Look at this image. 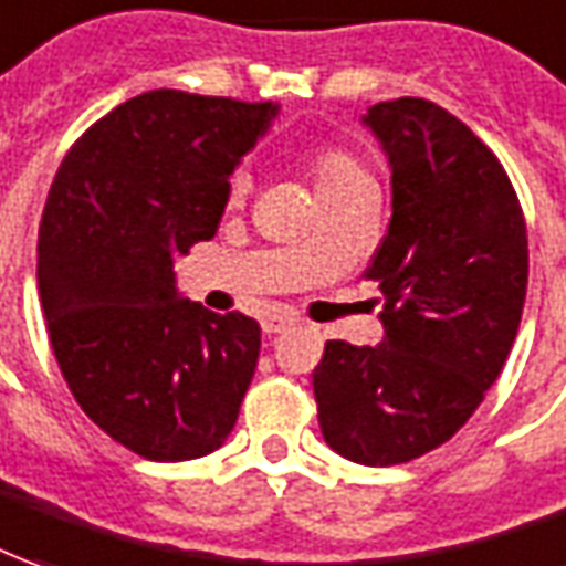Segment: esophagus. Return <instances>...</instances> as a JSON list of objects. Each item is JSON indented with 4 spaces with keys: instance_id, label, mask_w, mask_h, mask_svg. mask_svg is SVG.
I'll list each match as a JSON object with an SVG mask.
<instances>
[{
    "instance_id": "esophagus-1",
    "label": "esophagus",
    "mask_w": 566,
    "mask_h": 566,
    "mask_svg": "<svg viewBox=\"0 0 566 566\" xmlns=\"http://www.w3.org/2000/svg\"><path fill=\"white\" fill-rule=\"evenodd\" d=\"M292 326L290 317H268V321L261 323V329H264V335L271 338V335H280V333H286Z\"/></svg>"
}]
</instances>
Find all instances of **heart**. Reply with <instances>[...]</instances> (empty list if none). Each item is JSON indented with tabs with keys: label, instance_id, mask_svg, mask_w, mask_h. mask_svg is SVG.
Returning a JSON list of instances; mask_svg holds the SVG:
<instances>
[{
	"label": "heart",
	"instance_id": "b5f03b06",
	"mask_svg": "<svg viewBox=\"0 0 566 566\" xmlns=\"http://www.w3.org/2000/svg\"><path fill=\"white\" fill-rule=\"evenodd\" d=\"M311 178H314V187H317L321 200L333 197V193H338V190H345V187L350 185L369 181L364 166L350 157V154L335 150V147H323V150H317V154L311 157ZM249 187H252L249 171H233L231 185H228V197H231V202L243 200L245 193H249Z\"/></svg>",
	"mask_w": 566,
	"mask_h": 566
}]
</instances>
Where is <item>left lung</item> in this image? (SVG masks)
I'll use <instances>...</instances> for the list:
<instances>
[{
  "label": "left lung",
  "instance_id": "8db88e82",
  "mask_svg": "<svg viewBox=\"0 0 566 566\" xmlns=\"http://www.w3.org/2000/svg\"><path fill=\"white\" fill-rule=\"evenodd\" d=\"M391 166L376 348L326 342L314 369L323 440L360 465H400L453 438L509 360L527 298V224L502 163L424 97L369 107Z\"/></svg>",
  "mask_w": 566,
  "mask_h": 566
}]
</instances>
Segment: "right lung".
<instances>
[{
  "instance_id": "obj_1",
  "label": "right lung",
  "mask_w": 566,
  "mask_h": 566,
  "mask_svg": "<svg viewBox=\"0 0 566 566\" xmlns=\"http://www.w3.org/2000/svg\"><path fill=\"white\" fill-rule=\"evenodd\" d=\"M276 104L157 88L70 147L39 224V298L76 403L150 462L218 450L259 364L261 326L175 290V259L212 240L228 178Z\"/></svg>"
}]
</instances>
